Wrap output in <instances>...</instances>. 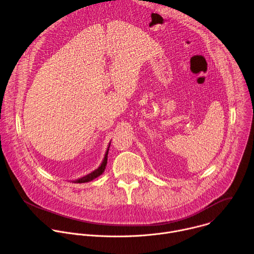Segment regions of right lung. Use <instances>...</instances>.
<instances>
[{"mask_svg": "<svg viewBox=\"0 0 254 254\" xmlns=\"http://www.w3.org/2000/svg\"><path fill=\"white\" fill-rule=\"evenodd\" d=\"M109 147H110V144L108 146V149L106 150V153H105V156H104V159L102 161V163H101V165L96 169L94 170L93 172L83 176V177H80L78 178L77 180H73L72 182L73 183H85V182H89V181H92L94 180L95 178H97L98 176H100L101 174H102L106 168V165H107V158H108V151H109Z\"/></svg>", "mask_w": 254, "mask_h": 254, "instance_id": "obj_1", "label": "right lung"}]
</instances>
